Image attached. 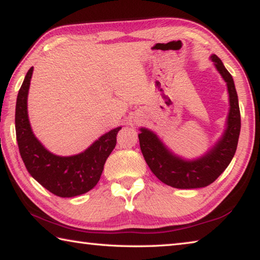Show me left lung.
<instances>
[{
	"mask_svg": "<svg viewBox=\"0 0 260 260\" xmlns=\"http://www.w3.org/2000/svg\"><path fill=\"white\" fill-rule=\"evenodd\" d=\"M211 59L227 83L231 105L226 129L212 149L201 158L186 160L170 151L153 132L140 128V148L148 166L161 182L173 188L193 189L209 186L227 169L235 155L241 131V114L234 80L217 55L211 56Z\"/></svg>",
	"mask_w": 260,
	"mask_h": 260,
	"instance_id": "obj_1",
	"label": "left lung"
}]
</instances>
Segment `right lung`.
I'll return each instance as SVG.
<instances>
[{
    "label": "right lung",
    "instance_id": "right-lung-1",
    "mask_svg": "<svg viewBox=\"0 0 260 260\" xmlns=\"http://www.w3.org/2000/svg\"><path fill=\"white\" fill-rule=\"evenodd\" d=\"M33 68L28 70L17 96L16 136L19 152L28 173L47 190L59 197L82 195L98 184L104 164L116 147L121 127L111 129L74 156L61 157L48 151L30 128L27 95Z\"/></svg>",
    "mask_w": 260,
    "mask_h": 260
}]
</instances>
